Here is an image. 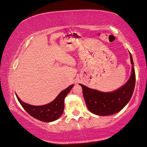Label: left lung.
Listing matches in <instances>:
<instances>
[{
	"label": "left lung",
	"instance_id": "left-lung-1",
	"mask_svg": "<svg viewBox=\"0 0 147 147\" xmlns=\"http://www.w3.org/2000/svg\"><path fill=\"white\" fill-rule=\"evenodd\" d=\"M132 73L125 85L114 92L105 93L90 89L82 84L83 94L88 110L99 115H109L117 113L128 103L133 95L135 86L136 76L131 54L129 53Z\"/></svg>",
	"mask_w": 147,
	"mask_h": 147
}]
</instances>
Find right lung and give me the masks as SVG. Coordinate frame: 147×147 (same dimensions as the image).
I'll use <instances>...</instances> for the list:
<instances>
[{"instance_id":"1","label":"right lung","mask_w":147,"mask_h":147,"mask_svg":"<svg viewBox=\"0 0 147 147\" xmlns=\"http://www.w3.org/2000/svg\"><path fill=\"white\" fill-rule=\"evenodd\" d=\"M73 86L72 85L62 91L54 101L42 106H35L26 104L21 101L16 94V95L22 107L30 115L39 121L49 123L57 120L63 113L64 98L69 93Z\"/></svg>"}]
</instances>
